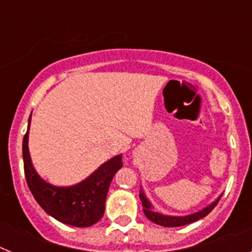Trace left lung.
<instances>
[{"instance_id":"8db88e82","label":"left lung","mask_w":252,"mask_h":252,"mask_svg":"<svg viewBox=\"0 0 252 252\" xmlns=\"http://www.w3.org/2000/svg\"><path fill=\"white\" fill-rule=\"evenodd\" d=\"M140 201L142 203V209H144V213H145L146 217L154 223L160 224V226L164 227H179V226H186V224L193 223V222L198 221V220H202L203 217H206L216 206H217L218 201L221 199L222 194H220V197L213 201L212 203L208 204L207 207H204L203 209L198 211V212L192 213V215L187 216H169V215H162V213L155 212L154 211V207L151 204V202L149 201L148 197L145 195L142 188L140 189Z\"/></svg>"}]
</instances>
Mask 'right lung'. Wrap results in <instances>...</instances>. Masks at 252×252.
<instances>
[{
    "instance_id": "right-lung-1",
    "label": "right lung",
    "mask_w": 252,
    "mask_h": 252,
    "mask_svg": "<svg viewBox=\"0 0 252 252\" xmlns=\"http://www.w3.org/2000/svg\"><path fill=\"white\" fill-rule=\"evenodd\" d=\"M22 140L24 170L31 190L39 206L62 223L75 227H90L103 217L104 203L113 175L122 168V155H116L95 169L90 177L69 187H58L48 183L35 170L29 151V131Z\"/></svg>"
}]
</instances>
